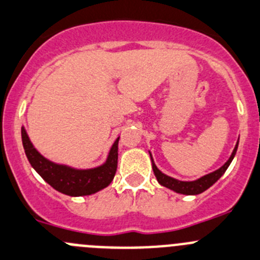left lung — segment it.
I'll return each mask as SVG.
<instances>
[{"label": "left lung", "instance_id": "8db88e82", "mask_svg": "<svg viewBox=\"0 0 260 260\" xmlns=\"http://www.w3.org/2000/svg\"><path fill=\"white\" fill-rule=\"evenodd\" d=\"M237 145H239V142H237V144H236V147H235L234 152H232L231 157L229 158V160H227V162L222 166L221 169H218L217 171L212 172V174L206 175V176L200 177V179L195 180V181H179V180L172 179V177L162 174V172L157 169V166L154 165V162H153V159H152V155H150V159H152V165H153V172H154L155 177H157L158 182H159L160 185H163V186H166V187H169V189L174 190V191L180 192V194H185V195L200 194V192L206 191L208 187H211L212 185H213L214 182H216L217 180H218L219 177H221L222 175L226 172V170L229 169L230 163L232 162L235 154H236Z\"/></svg>", "mask_w": 260, "mask_h": 260}]
</instances>
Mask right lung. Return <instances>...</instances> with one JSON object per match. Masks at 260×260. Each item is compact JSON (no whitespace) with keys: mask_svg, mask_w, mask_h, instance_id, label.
<instances>
[{"mask_svg":"<svg viewBox=\"0 0 260 260\" xmlns=\"http://www.w3.org/2000/svg\"><path fill=\"white\" fill-rule=\"evenodd\" d=\"M21 139L25 154L33 169L41 175L44 181L62 194L70 197L94 194L108 186L115 177L117 170L118 138L113 143L105 165L91 170H75L46 159L33 147L24 127H21Z\"/></svg>","mask_w":260,"mask_h":260,"instance_id":"obj_1","label":"right lung"}]
</instances>
